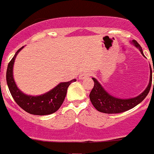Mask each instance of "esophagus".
Instances as JSON below:
<instances>
[{"instance_id": "1", "label": "esophagus", "mask_w": 154, "mask_h": 154, "mask_svg": "<svg viewBox=\"0 0 154 154\" xmlns=\"http://www.w3.org/2000/svg\"><path fill=\"white\" fill-rule=\"evenodd\" d=\"M90 75H91L90 72H84L81 73V75H79V79L80 80L85 79L88 78V77H89Z\"/></svg>"}]
</instances>
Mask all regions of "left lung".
Segmentation results:
<instances>
[{"label":"left lung","instance_id":"1","mask_svg":"<svg viewBox=\"0 0 154 154\" xmlns=\"http://www.w3.org/2000/svg\"><path fill=\"white\" fill-rule=\"evenodd\" d=\"M133 43L135 45L136 47L138 48L140 51L141 54L144 56L142 48L139 45L138 42L136 40H133ZM92 79L94 81V86L92 88V91H91L90 94H89V99H90L91 103L93 105V106L98 111L104 112V113H119V112H126L127 110L135 107L136 106H137L139 103H140L146 97L149 90H150V87H151L152 84V69L151 67H150V79H149V82L147 88L140 95H139L138 96L135 98H132V99H122L113 97L103 89L102 85L99 84V82L96 79L92 78Z\"/></svg>","mask_w":154,"mask_h":154}]
</instances>
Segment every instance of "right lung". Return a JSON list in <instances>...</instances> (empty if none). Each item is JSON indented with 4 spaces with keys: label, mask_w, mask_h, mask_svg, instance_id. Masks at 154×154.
I'll return each instance as SVG.
<instances>
[{
    "label": "right lung",
    "mask_w": 154,
    "mask_h": 154,
    "mask_svg": "<svg viewBox=\"0 0 154 154\" xmlns=\"http://www.w3.org/2000/svg\"><path fill=\"white\" fill-rule=\"evenodd\" d=\"M23 47L17 50L14 56L8 63L7 69V84L12 97L19 106L30 114L44 116L54 113L63 103L67 93L68 87L72 82H75L76 79H72L67 82H61L51 91L42 96H32L25 95L17 88L13 78L14 62L18 52Z\"/></svg>",
    "instance_id": "obj_1"
}]
</instances>
